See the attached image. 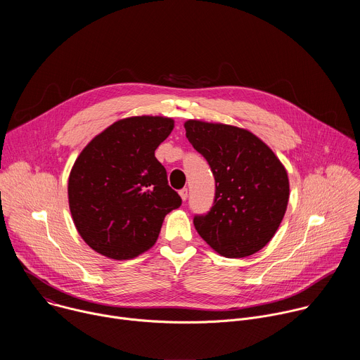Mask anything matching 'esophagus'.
I'll return each instance as SVG.
<instances>
[{
	"label": "esophagus",
	"instance_id": "obj_1",
	"mask_svg": "<svg viewBox=\"0 0 360 360\" xmlns=\"http://www.w3.org/2000/svg\"><path fill=\"white\" fill-rule=\"evenodd\" d=\"M179 195H181V198H182V200H186V199H188V189H186V188L181 189V191H179Z\"/></svg>",
	"mask_w": 360,
	"mask_h": 360
}]
</instances>
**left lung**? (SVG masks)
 <instances>
[{"label": "left lung", "mask_w": 360, "mask_h": 360, "mask_svg": "<svg viewBox=\"0 0 360 360\" xmlns=\"http://www.w3.org/2000/svg\"><path fill=\"white\" fill-rule=\"evenodd\" d=\"M186 138L208 161L215 198L208 214L195 215L200 238L226 258L261 250L278 231L289 199L285 167L252 132L189 120Z\"/></svg>", "instance_id": "8db88e82"}]
</instances>
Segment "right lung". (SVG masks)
Wrapping results in <instances>:
<instances>
[{
  "label": "right lung",
  "instance_id": "1",
  "mask_svg": "<svg viewBox=\"0 0 360 360\" xmlns=\"http://www.w3.org/2000/svg\"><path fill=\"white\" fill-rule=\"evenodd\" d=\"M172 129L171 118H125L79 153L68 179L70 210L95 252L117 261L135 258L157 242L165 215L181 207L155 158Z\"/></svg>",
  "mask_w": 360,
  "mask_h": 360
}]
</instances>
